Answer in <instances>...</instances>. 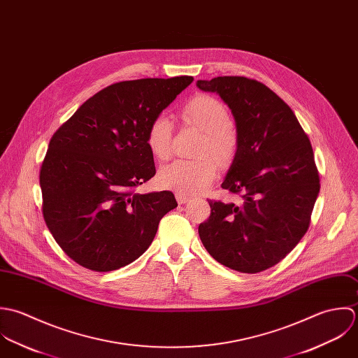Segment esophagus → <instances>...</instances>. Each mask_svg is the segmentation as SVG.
I'll use <instances>...</instances> for the list:
<instances>
[{
  "label": "esophagus",
  "instance_id": "34e87169",
  "mask_svg": "<svg viewBox=\"0 0 358 358\" xmlns=\"http://www.w3.org/2000/svg\"><path fill=\"white\" fill-rule=\"evenodd\" d=\"M176 199H177V202L180 205H184V203H187L189 201V196H187L184 194H176Z\"/></svg>",
  "mask_w": 358,
  "mask_h": 358
}]
</instances>
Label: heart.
<instances>
[{
    "instance_id": "b5f03b06",
    "label": "heart",
    "mask_w": 358,
    "mask_h": 358,
    "mask_svg": "<svg viewBox=\"0 0 358 358\" xmlns=\"http://www.w3.org/2000/svg\"><path fill=\"white\" fill-rule=\"evenodd\" d=\"M181 119L185 124L202 131L194 160H174L159 171V182L167 189L191 195L203 191L215 177V162L225 164L232 160L238 149V134L231 126V115L227 106L212 95L199 94L188 99L181 108ZM173 123L164 116H156L146 131V145L159 160H167L171 155ZM213 157L210 158V156Z\"/></svg>"
}]
</instances>
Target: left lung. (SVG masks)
<instances>
[{"mask_svg":"<svg viewBox=\"0 0 358 358\" xmlns=\"http://www.w3.org/2000/svg\"><path fill=\"white\" fill-rule=\"evenodd\" d=\"M236 122L238 149L222 189L238 203L209 201L199 236L222 266L256 274L280 263L307 232L320 192L311 143L293 110L263 83L222 76L198 80Z\"/></svg>","mask_w":358,"mask_h":358,"instance_id":"left-lung-1","label":"left lung"}]
</instances>
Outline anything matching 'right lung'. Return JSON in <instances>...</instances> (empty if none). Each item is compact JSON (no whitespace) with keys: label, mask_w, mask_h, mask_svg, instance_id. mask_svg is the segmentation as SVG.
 Here are the masks:
<instances>
[{"label":"right lung","mask_w":358,"mask_h":358,"mask_svg":"<svg viewBox=\"0 0 358 358\" xmlns=\"http://www.w3.org/2000/svg\"><path fill=\"white\" fill-rule=\"evenodd\" d=\"M192 76L115 83L87 99L52 136L40 170L43 215L62 250L106 273L138 259L162 217L177 208L170 191L136 194L156 174L146 145L150 122Z\"/></svg>","instance_id":"right-lung-1"}]
</instances>
